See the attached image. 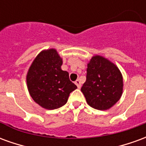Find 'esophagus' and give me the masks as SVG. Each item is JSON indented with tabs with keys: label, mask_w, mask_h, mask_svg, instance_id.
<instances>
[{
	"label": "esophagus",
	"mask_w": 146,
	"mask_h": 146,
	"mask_svg": "<svg viewBox=\"0 0 146 146\" xmlns=\"http://www.w3.org/2000/svg\"><path fill=\"white\" fill-rule=\"evenodd\" d=\"M75 84L77 86L78 88H80V87H81V83L80 81V80H76V81H75Z\"/></svg>",
	"instance_id": "esophagus-1"
}]
</instances>
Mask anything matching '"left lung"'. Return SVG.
Instances as JSON below:
<instances>
[{"label":"left lung","instance_id":"left-lung-1","mask_svg":"<svg viewBox=\"0 0 146 146\" xmlns=\"http://www.w3.org/2000/svg\"><path fill=\"white\" fill-rule=\"evenodd\" d=\"M81 92L90 106L99 110L110 109L122 95L123 77L119 69L105 58L94 56L88 64Z\"/></svg>","mask_w":146,"mask_h":146}]
</instances>
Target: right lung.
<instances>
[{"label":"right lung","mask_w":146,"mask_h":146,"mask_svg":"<svg viewBox=\"0 0 146 146\" xmlns=\"http://www.w3.org/2000/svg\"><path fill=\"white\" fill-rule=\"evenodd\" d=\"M62 60L54 49L41 51L30 67L27 76L30 96L47 110L66 104L69 95L77 88L70 80L69 73L61 69Z\"/></svg>","instance_id":"1"}]
</instances>
